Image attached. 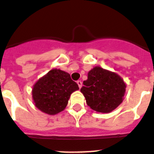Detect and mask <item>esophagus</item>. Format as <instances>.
Returning a JSON list of instances; mask_svg holds the SVG:
<instances>
[{
  "instance_id": "34e87169",
  "label": "esophagus",
  "mask_w": 154,
  "mask_h": 154,
  "mask_svg": "<svg viewBox=\"0 0 154 154\" xmlns=\"http://www.w3.org/2000/svg\"><path fill=\"white\" fill-rule=\"evenodd\" d=\"M77 84H78L79 87V89L82 88V82L81 81H77Z\"/></svg>"
}]
</instances>
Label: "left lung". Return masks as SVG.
Masks as SVG:
<instances>
[{
  "instance_id": "8db88e82",
  "label": "left lung",
  "mask_w": 154,
  "mask_h": 154,
  "mask_svg": "<svg viewBox=\"0 0 154 154\" xmlns=\"http://www.w3.org/2000/svg\"><path fill=\"white\" fill-rule=\"evenodd\" d=\"M81 92L87 105L97 112H112L122 103L126 85L116 72L96 66L88 72Z\"/></svg>"
}]
</instances>
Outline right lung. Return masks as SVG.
I'll use <instances>...</instances> for the list:
<instances>
[{
    "label": "right lung",
    "instance_id": "1",
    "mask_svg": "<svg viewBox=\"0 0 154 154\" xmlns=\"http://www.w3.org/2000/svg\"><path fill=\"white\" fill-rule=\"evenodd\" d=\"M77 90L79 85L69 73L53 69L35 82L31 92L37 108L48 115H56L65 109L71 94Z\"/></svg>",
    "mask_w": 154,
    "mask_h": 154
}]
</instances>
